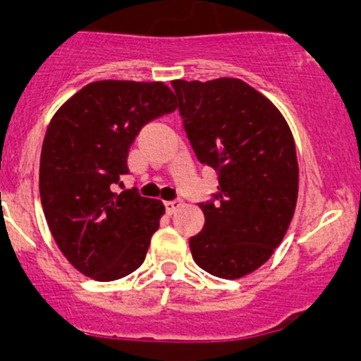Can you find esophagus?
Here are the masks:
<instances>
[{
	"mask_svg": "<svg viewBox=\"0 0 361 361\" xmlns=\"http://www.w3.org/2000/svg\"><path fill=\"white\" fill-rule=\"evenodd\" d=\"M164 206H166L167 213L173 214V213H176V211L180 209L181 206H183V202L178 201V199H176V201H166V202H164Z\"/></svg>",
	"mask_w": 361,
	"mask_h": 361,
	"instance_id": "34e87169",
	"label": "esophagus"
}]
</instances>
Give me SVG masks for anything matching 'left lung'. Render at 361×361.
<instances>
[{
    "label": "left lung",
    "mask_w": 361,
    "mask_h": 361,
    "mask_svg": "<svg viewBox=\"0 0 361 361\" xmlns=\"http://www.w3.org/2000/svg\"><path fill=\"white\" fill-rule=\"evenodd\" d=\"M199 162L218 173V192L201 202L204 227L190 238L195 264L238 279L281 245L298 194V164L278 108L239 78L171 82Z\"/></svg>",
    "instance_id": "obj_1"
}]
</instances>
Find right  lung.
Segmentation results:
<instances>
[{
    "mask_svg": "<svg viewBox=\"0 0 361 361\" xmlns=\"http://www.w3.org/2000/svg\"><path fill=\"white\" fill-rule=\"evenodd\" d=\"M176 110L162 82L101 80L69 97L50 120L39 159V197L69 264L97 281L136 271L166 207L136 188L115 194L127 154L148 122Z\"/></svg>",
    "mask_w": 361,
    "mask_h": 361,
    "instance_id": "add662e5",
    "label": "right lung"
}]
</instances>
